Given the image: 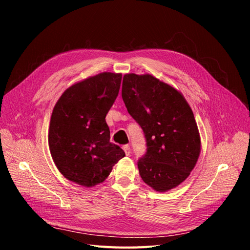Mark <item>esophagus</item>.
Segmentation results:
<instances>
[{
  "instance_id": "1",
  "label": "esophagus",
  "mask_w": 250,
  "mask_h": 250,
  "mask_svg": "<svg viewBox=\"0 0 250 250\" xmlns=\"http://www.w3.org/2000/svg\"><path fill=\"white\" fill-rule=\"evenodd\" d=\"M124 150H125V155L126 156H130V154H131V147L127 146V144H125V146H124Z\"/></svg>"
}]
</instances>
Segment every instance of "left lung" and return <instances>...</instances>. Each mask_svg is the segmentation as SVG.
<instances>
[{
  "label": "left lung",
  "mask_w": 250,
  "mask_h": 250,
  "mask_svg": "<svg viewBox=\"0 0 250 250\" xmlns=\"http://www.w3.org/2000/svg\"><path fill=\"white\" fill-rule=\"evenodd\" d=\"M123 100L143 130L146 152L137 164L141 179L159 192L186 180L200 152L193 112L184 96L150 75L124 76Z\"/></svg>",
  "instance_id": "obj_1"
}]
</instances>
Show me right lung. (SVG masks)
I'll return each instance as SVG.
<instances>
[{"mask_svg": "<svg viewBox=\"0 0 250 250\" xmlns=\"http://www.w3.org/2000/svg\"><path fill=\"white\" fill-rule=\"evenodd\" d=\"M120 83L122 74L102 72L70 86L54 107L49 131L52 158L67 180L81 186L103 183L125 156L110 142L106 123Z\"/></svg>", "mask_w": 250, "mask_h": 250, "instance_id": "obj_1", "label": "right lung"}]
</instances>
